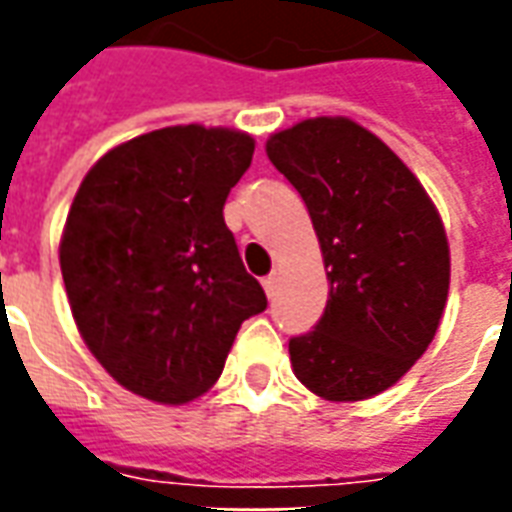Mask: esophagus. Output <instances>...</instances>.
Masks as SVG:
<instances>
[{"instance_id":"obj_1","label":"esophagus","mask_w":512,"mask_h":512,"mask_svg":"<svg viewBox=\"0 0 512 512\" xmlns=\"http://www.w3.org/2000/svg\"><path fill=\"white\" fill-rule=\"evenodd\" d=\"M277 285H279L277 274H271V277L263 279V290H266L268 299H274V293H277Z\"/></svg>"}]
</instances>
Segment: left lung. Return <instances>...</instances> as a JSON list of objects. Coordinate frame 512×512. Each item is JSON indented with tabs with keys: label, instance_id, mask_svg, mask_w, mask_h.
Returning <instances> with one entry per match:
<instances>
[{
	"label": "left lung",
	"instance_id": "8db88e82",
	"mask_svg": "<svg viewBox=\"0 0 512 512\" xmlns=\"http://www.w3.org/2000/svg\"><path fill=\"white\" fill-rule=\"evenodd\" d=\"M271 164L310 211L329 301L290 365L323 400L356 403L395 386L436 337L450 244L417 175L351 117H310L268 136Z\"/></svg>",
	"mask_w": 512,
	"mask_h": 512
}]
</instances>
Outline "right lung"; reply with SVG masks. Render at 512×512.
<instances>
[{"label": "right lung", "mask_w": 512, "mask_h": 512, "mask_svg": "<svg viewBox=\"0 0 512 512\" xmlns=\"http://www.w3.org/2000/svg\"><path fill=\"white\" fill-rule=\"evenodd\" d=\"M252 153L246 131L167 126L84 175L60 238L62 279L84 345L128 392L164 406L205 395L241 323L266 310L222 216Z\"/></svg>", "instance_id": "right-lung-1"}]
</instances>
